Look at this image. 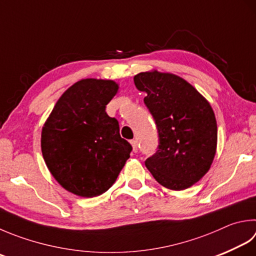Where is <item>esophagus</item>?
I'll list each match as a JSON object with an SVG mask.
<instances>
[{
	"instance_id": "34e87169",
	"label": "esophagus",
	"mask_w": 256,
	"mask_h": 256,
	"mask_svg": "<svg viewBox=\"0 0 256 256\" xmlns=\"http://www.w3.org/2000/svg\"><path fill=\"white\" fill-rule=\"evenodd\" d=\"M130 144H132L134 152H136L138 150V142L137 140H132V142H130Z\"/></svg>"
}]
</instances>
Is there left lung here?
I'll use <instances>...</instances> for the list:
<instances>
[{
    "label": "left lung",
    "instance_id": "obj_1",
    "mask_svg": "<svg viewBox=\"0 0 256 256\" xmlns=\"http://www.w3.org/2000/svg\"><path fill=\"white\" fill-rule=\"evenodd\" d=\"M155 119L159 146L144 165L162 186L184 190L210 170L218 148V124L210 104L182 76L156 69L134 76Z\"/></svg>",
    "mask_w": 256,
    "mask_h": 256
}]
</instances>
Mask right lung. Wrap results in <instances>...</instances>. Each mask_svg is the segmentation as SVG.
Masks as SVG:
<instances>
[{
  "mask_svg": "<svg viewBox=\"0 0 256 256\" xmlns=\"http://www.w3.org/2000/svg\"><path fill=\"white\" fill-rule=\"evenodd\" d=\"M114 80L76 81L58 99L41 132V150L54 180L86 198L107 192L130 157L117 119L106 106L118 92Z\"/></svg>",
  "mask_w": 256,
  "mask_h": 256,
  "instance_id": "obj_1",
  "label": "right lung"
}]
</instances>
